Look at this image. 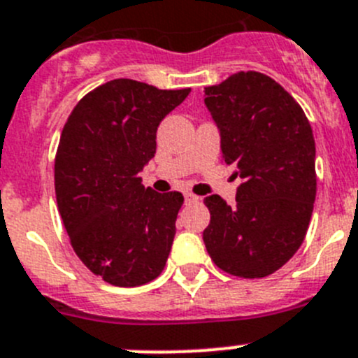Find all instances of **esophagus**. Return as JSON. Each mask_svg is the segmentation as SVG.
Wrapping results in <instances>:
<instances>
[{"label":"esophagus","mask_w":358,"mask_h":358,"mask_svg":"<svg viewBox=\"0 0 358 358\" xmlns=\"http://www.w3.org/2000/svg\"><path fill=\"white\" fill-rule=\"evenodd\" d=\"M186 204H193V202H199V196L193 195V193H185Z\"/></svg>","instance_id":"34e87169"}]
</instances>
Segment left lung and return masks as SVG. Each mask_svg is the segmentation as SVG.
<instances>
[{"mask_svg":"<svg viewBox=\"0 0 358 358\" xmlns=\"http://www.w3.org/2000/svg\"><path fill=\"white\" fill-rule=\"evenodd\" d=\"M220 129L222 157L241 177L236 204L204 199L211 213L204 243L220 270L234 277L275 273L296 254L316 201V145L300 104L261 72H236L206 87Z\"/></svg>","mask_w":358,"mask_h":358,"instance_id":"1","label":"left lung"}]
</instances>
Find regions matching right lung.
I'll return each instance as SVG.
<instances>
[{"label":"right lung","mask_w":358,"mask_h":358,"mask_svg":"<svg viewBox=\"0 0 358 358\" xmlns=\"http://www.w3.org/2000/svg\"><path fill=\"white\" fill-rule=\"evenodd\" d=\"M188 94L111 80L88 92L62 131L58 211L78 257L111 286H142L165 268L185 199L145 188L140 172L156 154L159 122Z\"/></svg>","instance_id":"1"}]
</instances>
